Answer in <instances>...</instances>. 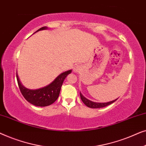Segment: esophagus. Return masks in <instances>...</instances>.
<instances>
[{
	"label": "esophagus",
	"instance_id": "34e87169",
	"mask_svg": "<svg viewBox=\"0 0 146 146\" xmlns=\"http://www.w3.org/2000/svg\"><path fill=\"white\" fill-rule=\"evenodd\" d=\"M81 70H82V66L80 65L76 66L74 68V72L75 73H78Z\"/></svg>",
	"mask_w": 146,
	"mask_h": 146
}]
</instances>
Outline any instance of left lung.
I'll return each mask as SVG.
<instances>
[{
    "instance_id": "obj_1",
    "label": "left lung",
    "mask_w": 146,
    "mask_h": 146,
    "mask_svg": "<svg viewBox=\"0 0 146 146\" xmlns=\"http://www.w3.org/2000/svg\"><path fill=\"white\" fill-rule=\"evenodd\" d=\"M80 94L81 100H82V101L83 102V103L86 106H87L88 107L91 108H100L106 107V106H107L112 104L113 102H114L115 101H116L117 100V99L108 102H106V103H98V102H94L89 100L88 99L86 98L81 93H80Z\"/></svg>"
}]
</instances>
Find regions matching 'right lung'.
<instances>
[{"instance_id":"right-lung-1","label":"right lung","mask_w":146,"mask_h":146,"mask_svg":"<svg viewBox=\"0 0 146 146\" xmlns=\"http://www.w3.org/2000/svg\"><path fill=\"white\" fill-rule=\"evenodd\" d=\"M47 29L48 28L46 27H42L38 30L36 32ZM36 32H35V33ZM71 72L72 70L62 72L49 85L36 90H30L23 86L20 82L17 72V79L19 89L24 98L32 104L36 106L44 107L51 105L58 99L64 80L67 76Z\"/></svg>"}]
</instances>
